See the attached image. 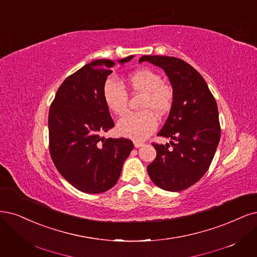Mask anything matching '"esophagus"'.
<instances>
[{
    "label": "esophagus",
    "instance_id": "esophagus-1",
    "mask_svg": "<svg viewBox=\"0 0 257 257\" xmlns=\"http://www.w3.org/2000/svg\"><path fill=\"white\" fill-rule=\"evenodd\" d=\"M133 143H134V147H135V148H139V147H141V146L144 145V141L137 140V139H135L134 141H133Z\"/></svg>",
    "mask_w": 257,
    "mask_h": 257
}]
</instances>
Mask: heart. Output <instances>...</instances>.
<instances>
[{"label": "heart", "instance_id": "heart-1", "mask_svg": "<svg viewBox=\"0 0 257 257\" xmlns=\"http://www.w3.org/2000/svg\"><path fill=\"white\" fill-rule=\"evenodd\" d=\"M126 82L134 92L144 93L140 107L145 109L138 112H130L119 120L117 130L119 134L133 139H145L157 127V118L170 110L173 102V89L170 85L163 83V78L151 69H138L132 72ZM103 98L106 106L114 114L124 113L127 109L128 94L118 81L107 78L103 86Z\"/></svg>", "mask_w": 257, "mask_h": 257}]
</instances>
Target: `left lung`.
Listing matches in <instances>:
<instances>
[{
	"mask_svg": "<svg viewBox=\"0 0 257 257\" xmlns=\"http://www.w3.org/2000/svg\"><path fill=\"white\" fill-rule=\"evenodd\" d=\"M143 61L164 69L174 93L169 117L157 136L175 141L152 144L156 157L148 173L159 188L182 191L205 174L214 158L221 134L217 103L204 78L186 61L158 55H145Z\"/></svg>",
	"mask_w": 257,
	"mask_h": 257,
	"instance_id": "8db88e82",
	"label": "left lung"
}]
</instances>
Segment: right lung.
Returning <instances> with one entry per match:
<instances>
[{"label": "right lung", "instance_id": "right-lung-1", "mask_svg": "<svg viewBox=\"0 0 257 257\" xmlns=\"http://www.w3.org/2000/svg\"><path fill=\"white\" fill-rule=\"evenodd\" d=\"M114 65L110 59L85 65L65 79L50 106L52 161L65 180L86 193H101L116 185L134 148L130 139L101 136L114 125L103 98L104 83Z\"/></svg>", "mask_w": 257, "mask_h": 257}]
</instances>
